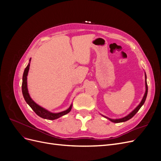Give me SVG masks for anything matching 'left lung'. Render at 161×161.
I'll return each mask as SVG.
<instances>
[{
    "instance_id": "1",
    "label": "left lung",
    "mask_w": 161,
    "mask_h": 161,
    "mask_svg": "<svg viewBox=\"0 0 161 161\" xmlns=\"http://www.w3.org/2000/svg\"><path fill=\"white\" fill-rule=\"evenodd\" d=\"M145 74V88H146V91H145V93L143 96V98L142 99V101H140V103H139V105L136 107V108L132 111H131L130 113L128 115H126L125 117H124V118H119V119H111V118H108V117H106L103 115H101L102 116H103L104 118H105L106 119H109V121H111V122H114V123H121V122H124V121H128L129 119H130L131 118H133L134 115H135V114L137 113V112L139 111V109L141 108V107H142L144 102L146 101V99H147V94H148V85H147V75H146V73L144 72Z\"/></svg>"
}]
</instances>
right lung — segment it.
Wrapping results in <instances>:
<instances>
[{
	"label": "right lung",
	"instance_id": "right-lung-1",
	"mask_svg": "<svg viewBox=\"0 0 161 161\" xmlns=\"http://www.w3.org/2000/svg\"><path fill=\"white\" fill-rule=\"evenodd\" d=\"M31 59H30V62H29V64L25 68V70L23 72V82H22V93L23 95L24 99H25L26 103L30 106V108L35 111V113L41 117V118L46 119H50V120H53L60 118V117L64 115L67 114H69L70 111L72 103L70 105V106L66 110L63 111L59 113H52V112L47 110L46 109L42 108V106L39 105L37 104L35 101H34L29 94V91L27 89V75H28V72L30 70V62Z\"/></svg>",
	"mask_w": 161,
	"mask_h": 161
}]
</instances>
